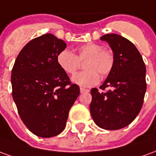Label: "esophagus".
Here are the masks:
<instances>
[{"label": "esophagus", "instance_id": "1", "mask_svg": "<svg viewBox=\"0 0 156 156\" xmlns=\"http://www.w3.org/2000/svg\"><path fill=\"white\" fill-rule=\"evenodd\" d=\"M80 92H81L82 94H83V93H85V92H89V90H88V89H87V88H80Z\"/></svg>", "mask_w": 156, "mask_h": 156}]
</instances>
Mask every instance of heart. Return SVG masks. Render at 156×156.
<instances>
[{"label": "heart", "mask_w": 156, "mask_h": 156, "mask_svg": "<svg viewBox=\"0 0 156 156\" xmlns=\"http://www.w3.org/2000/svg\"><path fill=\"white\" fill-rule=\"evenodd\" d=\"M77 54L63 49L57 55V63L62 71L73 74L78 70L80 62L86 60L83 64L85 71L75 74L72 80L82 87H91L97 84L100 76L106 77L111 73L115 65V56L111 50L105 49L98 43L89 42L79 46Z\"/></svg>", "instance_id": "obj_1"}]
</instances>
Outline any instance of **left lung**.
Instances as JSON below:
<instances>
[{
  "instance_id": "1",
  "label": "left lung",
  "mask_w": 156,
  "mask_h": 156,
  "mask_svg": "<svg viewBox=\"0 0 156 156\" xmlns=\"http://www.w3.org/2000/svg\"><path fill=\"white\" fill-rule=\"evenodd\" d=\"M100 39L112 48L115 65L99 87L101 91L91 89L89 108L98 127L115 130L129 125L140 111L146 91V68L140 51L128 39L114 33Z\"/></svg>"
}]
</instances>
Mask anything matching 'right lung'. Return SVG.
Listing matches in <instances>:
<instances>
[{
  "label": "right lung",
  "instance_id": "1",
  "mask_svg": "<svg viewBox=\"0 0 156 156\" xmlns=\"http://www.w3.org/2000/svg\"><path fill=\"white\" fill-rule=\"evenodd\" d=\"M66 47L52 34L40 36L22 48L12 68L13 100L22 122L39 137H53L63 131L80 94L57 63V55Z\"/></svg>",
  "mask_w": 156,
  "mask_h": 156
}]
</instances>
